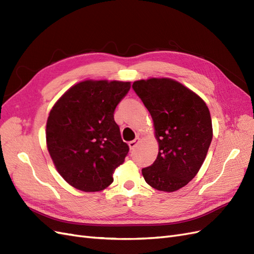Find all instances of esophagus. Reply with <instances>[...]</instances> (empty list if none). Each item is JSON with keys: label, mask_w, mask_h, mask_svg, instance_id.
I'll list each match as a JSON object with an SVG mask.
<instances>
[{"label": "esophagus", "mask_w": 254, "mask_h": 254, "mask_svg": "<svg viewBox=\"0 0 254 254\" xmlns=\"http://www.w3.org/2000/svg\"><path fill=\"white\" fill-rule=\"evenodd\" d=\"M138 141H139V137H136V138H135L134 140L129 141V142H128V146H129V148H131V149H134V148L137 146V143H138Z\"/></svg>", "instance_id": "esophagus-1"}]
</instances>
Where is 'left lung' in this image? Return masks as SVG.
<instances>
[{"mask_svg":"<svg viewBox=\"0 0 254 254\" xmlns=\"http://www.w3.org/2000/svg\"><path fill=\"white\" fill-rule=\"evenodd\" d=\"M132 88L154 122L159 151L155 162L141 170L157 190L176 191L197 175L213 138L205 102L171 78L136 81Z\"/></svg>","mask_w":254,"mask_h":254,"instance_id":"left-lung-1","label":"left lung"}]
</instances>
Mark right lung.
<instances>
[{
  "label": "right lung",
  "instance_id": "obj_1",
  "mask_svg": "<svg viewBox=\"0 0 254 254\" xmlns=\"http://www.w3.org/2000/svg\"><path fill=\"white\" fill-rule=\"evenodd\" d=\"M129 82L85 81L64 93L47 122L49 153L60 175L83 191L113 183V172L128 153L114 112Z\"/></svg>",
  "mask_w": 254,
  "mask_h": 254
}]
</instances>
